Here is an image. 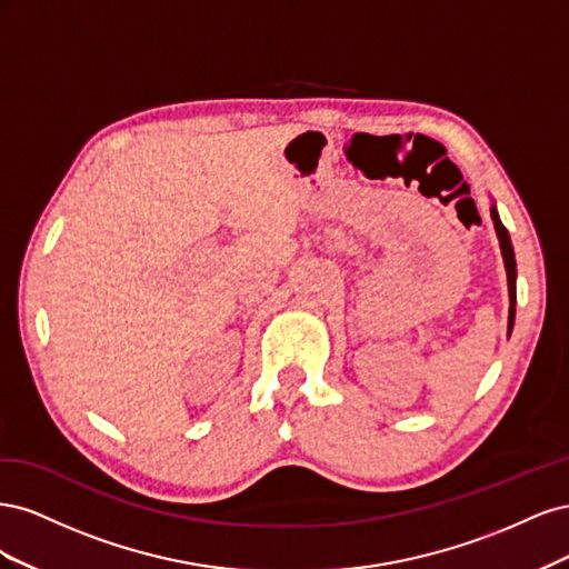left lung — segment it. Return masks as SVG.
I'll return each instance as SVG.
<instances>
[{
  "label": "left lung",
  "mask_w": 569,
  "mask_h": 569,
  "mask_svg": "<svg viewBox=\"0 0 569 569\" xmlns=\"http://www.w3.org/2000/svg\"><path fill=\"white\" fill-rule=\"evenodd\" d=\"M491 220H493V228H496L498 244H501L503 263H506V274H508V297H510V311H508V337H510L512 322H515V303H518V295H515V282H518V266H515V251H512V244H510V234H508V230L503 228L501 218H498L496 203H491Z\"/></svg>",
  "instance_id": "8db88e82"
}]
</instances>
